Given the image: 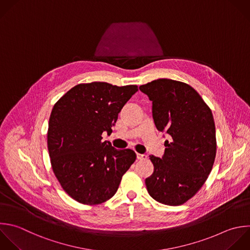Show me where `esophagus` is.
Listing matches in <instances>:
<instances>
[{
    "mask_svg": "<svg viewBox=\"0 0 250 250\" xmlns=\"http://www.w3.org/2000/svg\"><path fill=\"white\" fill-rule=\"evenodd\" d=\"M137 158L139 160H146L147 159V155L146 154H140V153H137Z\"/></svg>",
    "mask_w": 250,
    "mask_h": 250,
    "instance_id": "obj_1",
    "label": "esophagus"
}]
</instances>
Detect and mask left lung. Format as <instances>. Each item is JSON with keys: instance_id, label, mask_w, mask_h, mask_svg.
I'll use <instances>...</instances> for the list:
<instances>
[{"instance_id": "8db88e82", "label": "left lung", "mask_w": 250, "mask_h": 250, "mask_svg": "<svg viewBox=\"0 0 250 250\" xmlns=\"http://www.w3.org/2000/svg\"><path fill=\"white\" fill-rule=\"evenodd\" d=\"M140 90L152 102L157 130L171 137L162 158L149 156L154 170L146 179V189L162 204L181 205L200 189L213 167L217 146L211 109L180 81L157 79Z\"/></svg>"}]
</instances>
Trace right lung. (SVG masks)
Instances as JSON below:
<instances>
[{"label":"right lung","mask_w":250,"mask_h":250,"mask_svg":"<svg viewBox=\"0 0 250 250\" xmlns=\"http://www.w3.org/2000/svg\"><path fill=\"white\" fill-rule=\"evenodd\" d=\"M137 91L136 85L78 84L54 105L47 136L51 164L76 201L96 205L108 200L135 162L134 150L116 149L102 135L111 134L118 113Z\"/></svg>","instance_id":"1"}]
</instances>
